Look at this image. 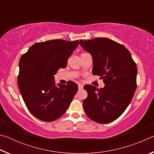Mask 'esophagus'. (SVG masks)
Returning <instances> with one entry per match:
<instances>
[{"instance_id": "1", "label": "esophagus", "mask_w": 154, "mask_h": 154, "mask_svg": "<svg viewBox=\"0 0 154 154\" xmlns=\"http://www.w3.org/2000/svg\"><path fill=\"white\" fill-rule=\"evenodd\" d=\"M83 87V85L82 84H80V83L78 84V88H79V89H82Z\"/></svg>"}]
</instances>
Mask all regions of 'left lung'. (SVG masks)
Returning a JSON list of instances; mask_svg holds the SVG:
<instances>
[{
	"mask_svg": "<svg viewBox=\"0 0 154 154\" xmlns=\"http://www.w3.org/2000/svg\"><path fill=\"white\" fill-rule=\"evenodd\" d=\"M84 50L92 55V74L103 79L105 86L87 85L88 97L83 101L88 118L99 124L118 119L126 110L137 88V64L125 47L107 38L80 40Z\"/></svg>",
	"mask_w": 154,
	"mask_h": 154,
	"instance_id": "1",
	"label": "left lung"
}]
</instances>
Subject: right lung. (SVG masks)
<instances>
[{
	"instance_id": "add662e5",
	"label": "right lung",
	"mask_w": 154,
	"mask_h": 154,
	"mask_svg": "<svg viewBox=\"0 0 154 154\" xmlns=\"http://www.w3.org/2000/svg\"><path fill=\"white\" fill-rule=\"evenodd\" d=\"M79 40H50L34 44L19 62L17 85L25 105L40 120L52 122L63 115L78 90L77 83L55 85L54 75L67 65Z\"/></svg>"
}]
</instances>
